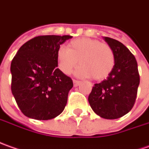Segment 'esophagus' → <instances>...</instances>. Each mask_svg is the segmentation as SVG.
<instances>
[{
	"label": "esophagus",
	"mask_w": 149,
	"mask_h": 149,
	"mask_svg": "<svg viewBox=\"0 0 149 149\" xmlns=\"http://www.w3.org/2000/svg\"><path fill=\"white\" fill-rule=\"evenodd\" d=\"M81 83L80 81H77V80H73V84H74V86H77L79 84Z\"/></svg>",
	"instance_id": "obj_1"
}]
</instances>
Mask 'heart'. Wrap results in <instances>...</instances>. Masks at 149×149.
<instances>
[{"instance_id":"b5f03b06","label":"heart","mask_w":149,"mask_h":149,"mask_svg":"<svg viewBox=\"0 0 149 149\" xmlns=\"http://www.w3.org/2000/svg\"><path fill=\"white\" fill-rule=\"evenodd\" d=\"M56 59L58 69L65 75L72 73L79 60L81 65L76 74L80 77H93L96 81L107 78L116 62L115 54L110 45L88 37L71 40L68 49L58 48Z\"/></svg>"}]
</instances>
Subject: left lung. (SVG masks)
Segmentation results:
<instances>
[{
  "label": "left lung",
  "mask_w": 149,
  "mask_h": 149,
  "mask_svg": "<svg viewBox=\"0 0 149 149\" xmlns=\"http://www.w3.org/2000/svg\"><path fill=\"white\" fill-rule=\"evenodd\" d=\"M115 54L116 62L107 79L95 84L88 97L93 111L105 119H117L134 106L139 85L138 64L133 54L120 41L104 37Z\"/></svg>",
  "instance_id": "obj_1"
}]
</instances>
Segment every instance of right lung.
<instances>
[{"label":"right lung","instance_id":"add662e5","mask_svg":"<svg viewBox=\"0 0 149 149\" xmlns=\"http://www.w3.org/2000/svg\"><path fill=\"white\" fill-rule=\"evenodd\" d=\"M72 36H39L22 45L11 62V91L21 112L49 120L63 111L72 80L57 68L60 45Z\"/></svg>","mask_w":149,"mask_h":149}]
</instances>
